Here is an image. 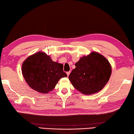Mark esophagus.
Returning a JSON list of instances; mask_svg holds the SVG:
<instances>
[{
	"label": "esophagus",
	"instance_id": "obj_1",
	"mask_svg": "<svg viewBox=\"0 0 134 134\" xmlns=\"http://www.w3.org/2000/svg\"><path fill=\"white\" fill-rule=\"evenodd\" d=\"M70 73H71V72H70V71H69V72H66V74H67V75H68V76L69 75Z\"/></svg>",
	"mask_w": 134,
	"mask_h": 134
}]
</instances>
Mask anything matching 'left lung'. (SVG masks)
I'll use <instances>...</instances> for the list:
<instances>
[{"instance_id": "8db88e82", "label": "left lung", "mask_w": 134, "mask_h": 134, "mask_svg": "<svg viewBox=\"0 0 134 134\" xmlns=\"http://www.w3.org/2000/svg\"><path fill=\"white\" fill-rule=\"evenodd\" d=\"M75 66L69 79L75 88L85 95L101 90L111 76V66L109 61L94 52L81 58L75 63Z\"/></svg>"}]
</instances>
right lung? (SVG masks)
Wrapping results in <instances>:
<instances>
[{
	"instance_id": "add662e5",
	"label": "right lung",
	"mask_w": 134,
	"mask_h": 134,
	"mask_svg": "<svg viewBox=\"0 0 134 134\" xmlns=\"http://www.w3.org/2000/svg\"><path fill=\"white\" fill-rule=\"evenodd\" d=\"M63 67L62 64L53 62L49 56L39 52L23 62L22 71L30 88L46 93L53 90L61 78L67 76Z\"/></svg>"
}]
</instances>
